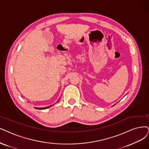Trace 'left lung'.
<instances>
[{
  "label": "left lung",
  "instance_id": "obj_1",
  "mask_svg": "<svg viewBox=\"0 0 149 149\" xmlns=\"http://www.w3.org/2000/svg\"><path fill=\"white\" fill-rule=\"evenodd\" d=\"M113 106H114V105H113Z\"/></svg>",
  "mask_w": 149,
  "mask_h": 149
}]
</instances>
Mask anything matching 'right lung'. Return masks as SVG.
Returning a JSON list of instances; mask_svg holds the SVG:
<instances>
[{"instance_id": "obj_1", "label": "right lung", "mask_w": 149, "mask_h": 149, "mask_svg": "<svg viewBox=\"0 0 149 149\" xmlns=\"http://www.w3.org/2000/svg\"><path fill=\"white\" fill-rule=\"evenodd\" d=\"M53 105H52V106H48V107H34L35 109H40V110H43V109H47V108H49V107H51V106H52Z\"/></svg>"}]
</instances>
